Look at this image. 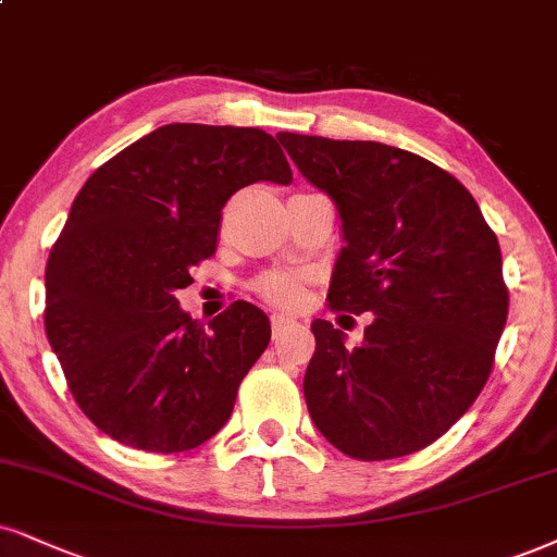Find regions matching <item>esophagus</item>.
<instances>
[{
  "mask_svg": "<svg viewBox=\"0 0 557 557\" xmlns=\"http://www.w3.org/2000/svg\"><path fill=\"white\" fill-rule=\"evenodd\" d=\"M294 325L292 318H284V314H271V327H273V341H278L284 331H289Z\"/></svg>",
  "mask_w": 557,
  "mask_h": 557,
  "instance_id": "obj_1",
  "label": "esophagus"
}]
</instances>
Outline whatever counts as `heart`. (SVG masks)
I'll use <instances>...</instances> for the list:
<instances>
[{"instance_id":"1","label":"heart","mask_w":557,"mask_h":557,"mask_svg":"<svg viewBox=\"0 0 557 557\" xmlns=\"http://www.w3.org/2000/svg\"><path fill=\"white\" fill-rule=\"evenodd\" d=\"M258 292L278 307H297L301 301V284L297 276L289 273H271L258 284Z\"/></svg>"}]
</instances>
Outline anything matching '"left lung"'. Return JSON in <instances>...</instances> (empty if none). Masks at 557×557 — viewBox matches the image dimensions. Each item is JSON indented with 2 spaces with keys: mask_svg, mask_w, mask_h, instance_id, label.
<instances>
[{
  "mask_svg": "<svg viewBox=\"0 0 557 557\" xmlns=\"http://www.w3.org/2000/svg\"><path fill=\"white\" fill-rule=\"evenodd\" d=\"M278 141L338 211L331 310L374 314L359 346L333 322H312V423L348 457L413 455L488 382L509 314L498 239L468 188L423 157L289 132Z\"/></svg>",
  "mask_w": 557,
  "mask_h": 557,
  "instance_id": "1",
  "label": "left lung"
}]
</instances>
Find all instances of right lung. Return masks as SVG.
<instances>
[{"mask_svg":"<svg viewBox=\"0 0 557 557\" xmlns=\"http://www.w3.org/2000/svg\"><path fill=\"white\" fill-rule=\"evenodd\" d=\"M292 183L260 128L168 123L89 175L46 265V335L89 421L144 451H185L230 421L271 322L235 301L209 331L177 305L235 190Z\"/></svg>","mask_w":557,"mask_h":557,"instance_id":"right-lung-1","label":"right lung"}]
</instances>
